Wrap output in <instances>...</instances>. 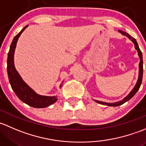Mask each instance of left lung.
<instances>
[{"label":"left lung","instance_id":"8db88e82","mask_svg":"<svg viewBox=\"0 0 146 146\" xmlns=\"http://www.w3.org/2000/svg\"><path fill=\"white\" fill-rule=\"evenodd\" d=\"M118 31H119V32L121 33L122 35L126 36L127 37H128L129 39L131 40L133 43H134L135 49L137 50L138 55H139V58H140V62H139V77H138L137 82H136V85L134 86V87L133 88V89L130 91V93H129L128 95L126 96L125 98H124L122 100H120V101L115 102V103H106V102H103V101H100V100H94V101L97 102L98 103H100V104L105 105V106H108L117 107L119 106H121V105L124 104V103H126V102H127L128 100H130V99L131 98L136 94V92L139 91V88H140V86H141V82H142V79H143V55H142V52H141V51L140 50V48H139V45H138V43H137V41H136V39H135L134 38H133L132 36H131L128 33L124 32V31H121V30H118Z\"/></svg>","mask_w":146,"mask_h":146}]
</instances>
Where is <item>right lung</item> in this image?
Segmentation results:
<instances>
[{
  "label": "right lung",
  "instance_id": "add662e5",
  "mask_svg": "<svg viewBox=\"0 0 146 146\" xmlns=\"http://www.w3.org/2000/svg\"><path fill=\"white\" fill-rule=\"evenodd\" d=\"M28 27H25L22 31L17 34L13 38L10 45V50L7 54V71L8 75L9 82L11 85L12 88L15 93L17 96L22 100L23 103H26L28 106L36 108H44L51 106L55 103L58 100V96H41L36 94L26 82L22 79L19 74L18 73L15 66L14 55L15 51L16 46L18 38H19L22 33ZM62 83L60 85V88H61Z\"/></svg>",
  "mask_w": 146,
  "mask_h": 146
}]
</instances>
